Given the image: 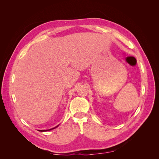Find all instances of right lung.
Returning <instances> with one entry per match:
<instances>
[{"instance_id":"right-lung-1","label":"right lung","mask_w":159,"mask_h":159,"mask_svg":"<svg viewBox=\"0 0 159 159\" xmlns=\"http://www.w3.org/2000/svg\"><path fill=\"white\" fill-rule=\"evenodd\" d=\"M58 126H59V125H58V126H55V128H51V129H48V130H39V131H40V132H46V131L51 130H52V129H55V128H56L57 127H58Z\"/></svg>"}]
</instances>
